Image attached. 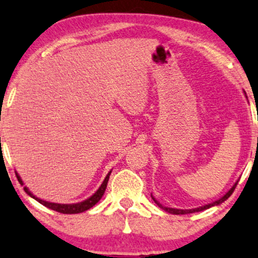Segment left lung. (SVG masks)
I'll list each match as a JSON object with an SVG mask.
<instances>
[{
    "label": "left lung",
    "instance_id": "obj_1",
    "mask_svg": "<svg viewBox=\"0 0 258 258\" xmlns=\"http://www.w3.org/2000/svg\"><path fill=\"white\" fill-rule=\"evenodd\" d=\"M237 183H238V181L236 182V183L233 184V187L230 189L229 191H227L226 194L224 195L223 198H220L219 200H217V201H214V202H212V204H208V205H205V206H202V207H199V208H194V210H177V208H170V207H164V206H162L161 204H159V202L156 200L155 198L152 197L151 195V198L153 199V201L156 202V204L158 205V207H161L162 210H164V211H167V212H169V213H171V214H178V216H180V214H189V213H195V212H200V211H204V210H207V208H210V207H212V206H217V205H220L221 202H224L225 200H227V199H229L230 197H231V194L233 193V190L234 189H236V187H237Z\"/></svg>",
    "mask_w": 258,
    "mask_h": 258
}]
</instances>
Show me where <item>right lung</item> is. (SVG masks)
Returning <instances> with one entry per match:
<instances>
[{
  "mask_svg": "<svg viewBox=\"0 0 258 258\" xmlns=\"http://www.w3.org/2000/svg\"><path fill=\"white\" fill-rule=\"evenodd\" d=\"M110 172H112V171L108 172V175L106 176V178H105V181H103V183L101 184V187L95 191V194L91 195V197H90L89 199H87V200H84V201H82V202H78V204L65 205V204H54V202L44 201V200H41V199L35 198L34 195L32 194L31 191L28 190L27 187H24V190L29 195V197L35 199V200H37L38 202H40L41 205H44L45 207L50 208V210H53V211H56V212H59V213H63V214L82 213V212H86L87 210H89V208L93 207L94 205H96L97 202H99V201L101 200V198H102V195L105 194V190H106V188H107V183H108V180H109ZM15 175H16V177H18L19 182H20L21 184H24V183H22L20 176L16 174V172H15Z\"/></svg>",
  "mask_w": 258,
  "mask_h": 258,
  "instance_id": "1",
  "label": "right lung"
}]
</instances>
